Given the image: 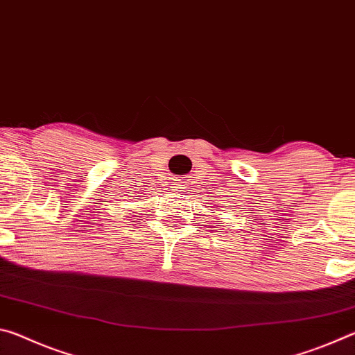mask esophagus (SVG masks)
I'll use <instances>...</instances> for the list:
<instances>
[{"label":"esophagus","mask_w":355,"mask_h":355,"mask_svg":"<svg viewBox=\"0 0 355 355\" xmlns=\"http://www.w3.org/2000/svg\"><path fill=\"white\" fill-rule=\"evenodd\" d=\"M183 186H186L183 180H175V188H177L178 191H180V189H183Z\"/></svg>","instance_id":"1"}]
</instances>
